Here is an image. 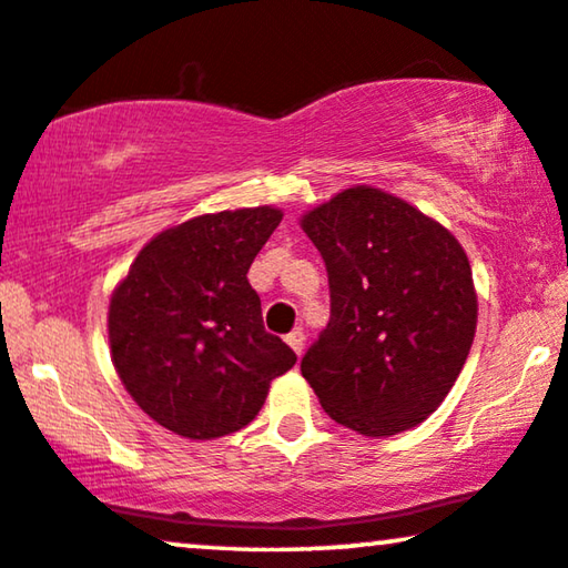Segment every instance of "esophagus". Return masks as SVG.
I'll list each match as a JSON object with an SVG mask.
<instances>
[{
    "label": "esophagus",
    "instance_id": "1",
    "mask_svg": "<svg viewBox=\"0 0 568 568\" xmlns=\"http://www.w3.org/2000/svg\"><path fill=\"white\" fill-rule=\"evenodd\" d=\"M285 342H287V345H291L293 353L301 357V355H303V345H306V334H303V329H293V332L285 337Z\"/></svg>",
    "mask_w": 568,
    "mask_h": 568
}]
</instances>
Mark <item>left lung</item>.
I'll use <instances>...</instances> for the list:
<instances>
[{"label": "left lung", "instance_id": "obj_1", "mask_svg": "<svg viewBox=\"0 0 568 568\" xmlns=\"http://www.w3.org/2000/svg\"><path fill=\"white\" fill-rule=\"evenodd\" d=\"M329 275L332 316L301 361L318 404L367 437L417 427L443 404L476 334L466 252L378 187L342 190L301 219Z\"/></svg>", "mask_w": 568, "mask_h": 568}]
</instances>
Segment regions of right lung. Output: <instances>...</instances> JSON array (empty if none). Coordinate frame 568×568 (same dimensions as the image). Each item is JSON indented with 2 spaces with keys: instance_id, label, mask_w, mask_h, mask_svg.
Returning <instances> with one entry per match:
<instances>
[{
  "instance_id": "obj_1",
  "label": "right lung",
  "mask_w": 568,
  "mask_h": 568,
  "mask_svg": "<svg viewBox=\"0 0 568 568\" xmlns=\"http://www.w3.org/2000/svg\"><path fill=\"white\" fill-rule=\"evenodd\" d=\"M283 221L273 205L205 213L156 234L113 291L110 355L133 402L190 440L257 417L295 353L265 332L250 265Z\"/></svg>"
}]
</instances>
